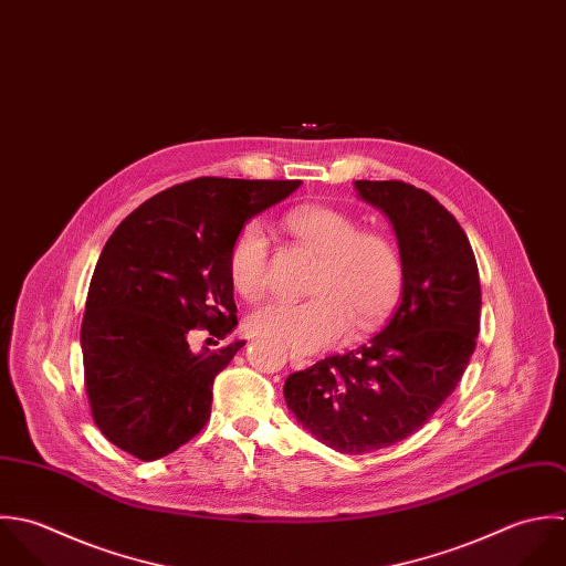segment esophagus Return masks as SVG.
<instances>
[{
    "mask_svg": "<svg viewBox=\"0 0 566 566\" xmlns=\"http://www.w3.org/2000/svg\"><path fill=\"white\" fill-rule=\"evenodd\" d=\"M290 365H292V369H305L310 365V360H305L298 354H290Z\"/></svg>",
    "mask_w": 566,
    "mask_h": 566,
    "instance_id": "1",
    "label": "esophagus"
}]
</instances>
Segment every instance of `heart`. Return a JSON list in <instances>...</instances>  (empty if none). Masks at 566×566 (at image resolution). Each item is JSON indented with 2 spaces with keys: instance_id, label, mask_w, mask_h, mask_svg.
Listing matches in <instances>:
<instances>
[{
  "instance_id": "1",
  "label": "heart",
  "mask_w": 566,
  "mask_h": 566,
  "mask_svg": "<svg viewBox=\"0 0 566 566\" xmlns=\"http://www.w3.org/2000/svg\"><path fill=\"white\" fill-rule=\"evenodd\" d=\"M287 232L318 256L307 301L268 298L245 316L254 336L274 338L298 354H314L386 321L403 290V261L381 232L360 230L356 217L329 206H298L283 219ZM270 243L263 228L245 223L228 252V276L241 296L263 292Z\"/></svg>"
}]
</instances>
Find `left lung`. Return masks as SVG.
Returning <instances> with one entry per match:
<instances>
[{
	"mask_svg": "<svg viewBox=\"0 0 566 566\" xmlns=\"http://www.w3.org/2000/svg\"><path fill=\"white\" fill-rule=\"evenodd\" d=\"M397 237L403 290L388 325L367 345L287 377L296 419L345 454L388 448L417 432L452 395L481 325V283L459 221L426 190L358 180Z\"/></svg>",
	"mask_w": 566,
	"mask_h": 566,
	"instance_id": "left-lung-1",
	"label": "left lung"
}]
</instances>
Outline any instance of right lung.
Masks as SVG:
<instances>
[{"instance_id":"right-lung-1","label":"right lung","mask_w":566,"mask_h":566,"mask_svg":"<svg viewBox=\"0 0 566 566\" xmlns=\"http://www.w3.org/2000/svg\"><path fill=\"white\" fill-rule=\"evenodd\" d=\"M301 180L197 178L154 195L107 239L85 303L81 349L98 430L156 461L208 421L212 381L243 340L192 354V329L237 327L228 252L254 214Z\"/></svg>"}]
</instances>
